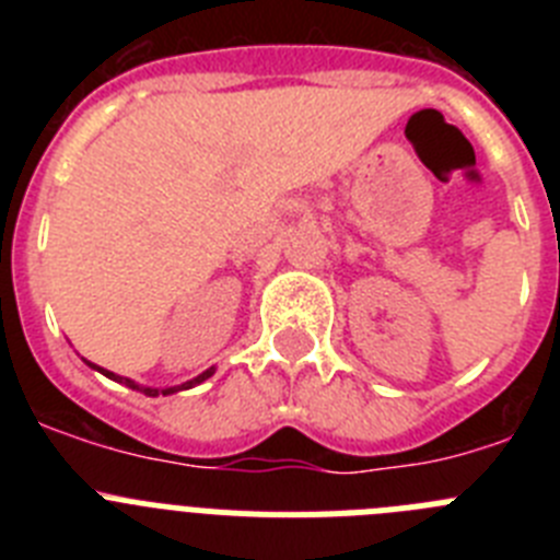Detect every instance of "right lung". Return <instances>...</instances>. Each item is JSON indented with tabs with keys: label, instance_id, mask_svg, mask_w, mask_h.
Instances as JSON below:
<instances>
[{
	"label": "right lung",
	"instance_id": "1",
	"mask_svg": "<svg viewBox=\"0 0 560 560\" xmlns=\"http://www.w3.org/2000/svg\"><path fill=\"white\" fill-rule=\"evenodd\" d=\"M92 368H95V364H92ZM101 370V368H97ZM103 375H108V378H114V381H122L120 375H114V373H108V370H101ZM212 375V370H207V373H201L199 378H192V381H187V384H182V387H171V389H153V387H140V384H133V381H128L126 378V384L131 389H140V393H145V395H151V398H156V395H171V393H176V389H187V387H192V384H201V381L205 378H210Z\"/></svg>",
	"mask_w": 560,
	"mask_h": 560
}]
</instances>
